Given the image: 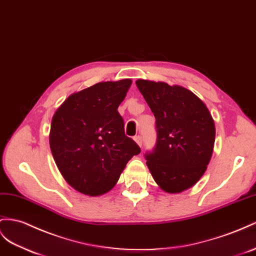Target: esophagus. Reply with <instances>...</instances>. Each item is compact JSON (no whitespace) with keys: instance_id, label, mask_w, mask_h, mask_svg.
Here are the masks:
<instances>
[{"instance_id":"34e87169","label":"esophagus","mask_w":256,"mask_h":256,"mask_svg":"<svg viewBox=\"0 0 256 256\" xmlns=\"http://www.w3.org/2000/svg\"><path fill=\"white\" fill-rule=\"evenodd\" d=\"M134 140H135V142L137 144V145H138L140 147H142V137H140V136H135V137H134Z\"/></svg>"}]
</instances>
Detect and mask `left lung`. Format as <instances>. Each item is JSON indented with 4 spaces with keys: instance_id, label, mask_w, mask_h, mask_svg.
Segmentation results:
<instances>
[{
    "instance_id": "8db88e82",
    "label": "left lung",
    "mask_w": 256,
    "mask_h": 256,
    "mask_svg": "<svg viewBox=\"0 0 256 256\" xmlns=\"http://www.w3.org/2000/svg\"><path fill=\"white\" fill-rule=\"evenodd\" d=\"M156 118V142L146 164L163 192L180 194L202 178L213 154L214 120L200 98L180 85L136 81Z\"/></svg>"
}]
</instances>
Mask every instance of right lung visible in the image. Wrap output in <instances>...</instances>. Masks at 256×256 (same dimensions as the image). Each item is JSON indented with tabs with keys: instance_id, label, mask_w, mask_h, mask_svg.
Segmentation results:
<instances>
[{
	"instance_id": "right-lung-1",
	"label": "right lung",
	"mask_w": 256,
	"mask_h": 256,
	"mask_svg": "<svg viewBox=\"0 0 256 256\" xmlns=\"http://www.w3.org/2000/svg\"><path fill=\"white\" fill-rule=\"evenodd\" d=\"M130 78L94 84L71 94L53 116L50 147L68 184L90 196L110 192L126 163L140 152L124 133L118 107Z\"/></svg>"
}]
</instances>
